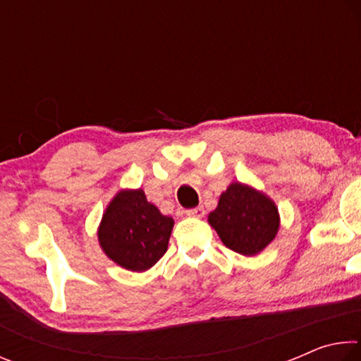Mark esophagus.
I'll return each mask as SVG.
<instances>
[{"mask_svg": "<svg viewBox=\"0 0 361 361\" xmlns=\"http://www.w3.org/2000/svg\"><path fill=\"white\" fill-rule=\"evenodd\" d=\"M186 215L189 218H202L205 215V210H204V207H195V209L186 210Z\"/></svg>", "mask_w": 361, "mask_h": 361, "instance_id": "obj_1", "label": "esophagus"}]
</instances>
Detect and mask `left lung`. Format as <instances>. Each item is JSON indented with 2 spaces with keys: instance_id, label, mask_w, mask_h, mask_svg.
I'll return each mask as SVG.
<instances>
[{
  "instance_id": "1",
  "label": "left lung",
  "mask_w": 361,
  "mask_h": 361,
  "mask_svg": "<svg viewBox=\"0 0 361 361\" xmlns=\"http://www.w3.org/2000/svg\"><path fill=\"white\" fill-rule=\"evenodd\" d=\"M209 223L232 252L253 256L276 239L280 216L271 197L255 188L234 181L219 195Z\"/></svg>"
}]
</instances>
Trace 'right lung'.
<instances>
[{"label":"right lung","instance_id":"obj_1","mask_svg":"<svg viewBox=\"0 0 361 361\" xmlns=\"http://www.w3.org/2000/svg\"><path fill=\"white\" fill-rule=\"evenodd\" d=\"M173 218L146 200L143 189H122L103 213L100 247L109 259L132 272L148 271L167 252Z\"/></svg>","mask_w":361,"mask_h":361}]
</instances>
